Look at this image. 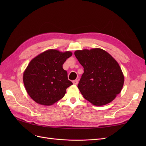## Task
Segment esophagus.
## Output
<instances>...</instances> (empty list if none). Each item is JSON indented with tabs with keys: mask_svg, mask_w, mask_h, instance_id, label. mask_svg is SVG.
<instances>
[{
	"mask_svg": "<svg viewBox=\"0 0 146 146\" xmlns=\"http://www.w3.org/2000/svg\"><path fill=\"white\" fill-rule=\"evenodd\" d=\"M72 83H73V84L74 85H77L78 84V80H74L73 82H72Z\"/></svg>",
	"mask_w": 146,
	"mask_h": 146,
	"instance_id": "obj_1",
	"label": "esophagus"
}]
</instances>
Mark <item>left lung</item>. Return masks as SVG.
Segmentation results:
<instances>
[{
  "instance_id": "8db88e82",
  "label": "left lung",
  "mask_w": 146,
  "mask_h": 146,
  "mask_svg": "<svg viewBox=\"0 0 146 146\" xmlns=\"http://www.w3.org/2000/svg\"><path fill=\"white\" fill-rule=\"evenodd\" d=\"M74 55L84 68L78 85L83 98L95 106L112 102L121 92L124 83L117 61L100 48L78 50Z\"/></svg>"
}]
</instances>
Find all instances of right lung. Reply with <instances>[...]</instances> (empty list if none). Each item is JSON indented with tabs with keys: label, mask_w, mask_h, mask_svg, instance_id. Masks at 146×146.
Returning <instances> with one entry per match:
<instances>
[{
	"label": "right lung",
	"mask_w": 146,
	"mask_h": 146,
	"mask_svg": "<svg viewBox=\"0 0 146 146\" xmlns=\"http://www.w3.org/2000/svg\"><path fill=\"white\" fill-rule=\"evenodd\" d=\"M72 55L70 51L48 49L30 61L23 74L26 91L35 102L50 106L62 99L72 85L63 64Z\"/></svg>",
	"instance_id": "1"
}]
</instances>
